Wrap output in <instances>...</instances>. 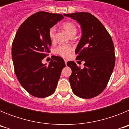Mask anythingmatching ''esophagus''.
<instances>
[{
  "label": "esophagus",
  "mask_w": 129,
  "mask_h": 129,
  "mask_svg": "<svg viewBox=\"0 0 129 129\" xmlns=\"http://www.w3.org/2000/svg\"><path fill=\"white\" fill-rule=\"evenodd\" d=\"M64 62H65L66 65H67V62H68V61H67V60H66V59H64Z\"/></svg>",
  "instance_id": "obj_1"
}]
</instances>
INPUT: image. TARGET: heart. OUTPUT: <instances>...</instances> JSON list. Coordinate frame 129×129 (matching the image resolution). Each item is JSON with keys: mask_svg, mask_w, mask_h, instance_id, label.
Wrapping results in <instances>:
<instances>
[{"mask_svg": "<svg viewBox=\"0 0 129 129\" xmlns=\"http://www.w3.org/2000/svg\"><path fill=\"white\" fill-rule=\"evenodd\" d=\"M62 27L70 37L74 36L77 33V26L73 22L67 21V22H64L62 25ZM55 32H56V29L55 27H52L49 30V37H50V39L52 41H55ZM72 48L69 45H60L55 49L54 53L59 55L60 56L64 57H67L72 52Z\"/></svg>", "mask_w": 129, "mask_h": 129, "instance_id": "obj_1", "label": "heart"}]
</instances>
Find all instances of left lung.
Segmentation results:
<instances>
[{"label":"left lung","mask_w":129,"mask_h":129,"mask_svg":"<svg viewBox=\"0 0 129 129\" xmlns=\"http://www.w3.org/2000/svg\"><path fill=\"white\" fill-rule=\"evenodd\" d=\"M64 15L76 20L82 30L75 53L77 54L76 59L85 62L84 67H77L74 61L67 62L72 69L69 77L72 89L79 98H92L104 90L113 72V42L103 24L91 13L78 12Z\"/></svg>","instance_id":"obj_1"}]
</instances>
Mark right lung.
Returning <instances> with one entry per match:
<instances>
[{"instance_id": "right-lung-1", "label": "right lung", "mask_w": 129, "mask_h": 129, "mask_svg": "<svg viewBox=\"0 0 129 129\" xmlns=\"http://www.w3.org/2000/svg\"><path fill=\"white\" fill-rule=\"evenodd\" d=\"M63 18L45 11L34 13L20 25L13 39L11 55L16 76L22 87L37 98L53 94L65 67L59 56L52 57L48 65L42 63L52 45L49 30Z\"/></svg>"}]
</instances>
